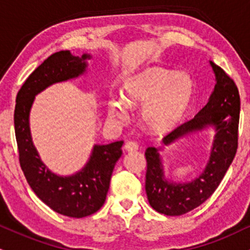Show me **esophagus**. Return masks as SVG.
<instances>
[{
    "instance_id": "obj_1",
    "label": "esophagus",
    "mask_w": 250,
    "mask_h": 250,
    "mask_svg": "<svg viewBox=\"0 0 250 250\" xmlns=\"http://www.w3.org/2000/svg\"><path fill=\"white\" fill-rule=\"evenodd\" d=\"M125 151H136L138 150V144L135 142V141H128V142H125Z\"/></svg>"
}]
</instances>
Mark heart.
Wrapping results in <instances>:
<instances>
[{
    "instance_id": "heart-1",
    "label": "heart",
    "mask_w": 250,
    "mask_h": 250,
    "mask_svg": "<svg viewBox=\"0 0 250 250\" xmlns=\"http://www.w3.org/2000/svg\"><path fill=\"white\" fill-rule=\"evenodd\" d=\"M194 93V83L186 72L149 67L125 81L123 99L109 101V115L116 121L127 119L128 106H142L141 119L154 133L170 130L184 115Z\"/></svg>"
}]
</instances>
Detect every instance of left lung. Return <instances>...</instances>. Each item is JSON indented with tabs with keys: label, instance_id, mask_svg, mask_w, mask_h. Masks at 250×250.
Returning <instances> with one entry per match:
<instances>
[{
	"label": "left lung",
	"instance_id": "left-lung-1",
	"mask_svg": "<svg viewBox=\"0 0 250 250\" xmlns=\"http://www.w3.org/2000/svg\"><path fill=\"white\" fill-rule=\"evenodd\" d=\"M215 76V85L208 101L193 119L177 127L163 138L170 146L180 138L212 128L214 130L212 148L205 169L190 182L167 178L163 148L149 146L146 151V192L149 204L167 215H182L205 203L216 190L235 157L240 117V95L237 87L226 72L209 62Z\"/></svg>",
	"mask_w": 250,
	"mask_h": 250
}]
</instances>
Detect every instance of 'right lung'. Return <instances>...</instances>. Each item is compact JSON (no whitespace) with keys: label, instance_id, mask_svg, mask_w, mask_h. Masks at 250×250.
<instances>
[{"label":"right lung","instance_id":"right-lung-1","mask_svg":"<svg viewBox=\"0 0 250 250\" xmlns=\"http://www.w3.org/2000/svg\"><path fill=\"white\" fill-rule=\"evenodd\" d=\"M89 59L88 53L76 57L70 51L45 59L21 87L14 114L20 164L30 188L51 209L77 219L93 214L104 205L114 167L122 156L123 141L94 144L83 169L70 176L57 174L44 164L32 142L30 112L36 95L51 85L85 74Z\"/></svg>","mask_w":250,"mask_h":250}]
</instances>
